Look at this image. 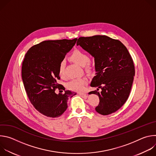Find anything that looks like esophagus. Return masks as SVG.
Listing matches in <instances>:
<instances>
[{"label": "esophagus", "instance_id": "34e87169", "mask_svg": "<svg viewBox=\"0 0 156 156\" xmlns=\"http://www.w3.org/2000/svg\"><path fill=\"white\" fill-rule=\"evenodd\" d=\"M78 94L79 95H80V96H84V97H87V94L85 93H81V92H79V93H78Z\"/></svg>", "mask_w": 156, "mask_h": 156}]
</instances>
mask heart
<instances>
[{"label":"heart","instance_id":"b5f03b06","mask_svg":"<svg viewBox=\"0 0 156 156\" xmlns=\"http://www.w3.org/2000/svg\"><path fill=\"white\" fill-rule=\"evenodd\" d=\"M69 59L80 66H84L85 69L87 71H91L93 69V65L89 60L87 54L82 51L78 49L75 50L69 57ZM64 68L65 63L62 62L58 66V75L61 77L64 76ZM87 83L88 80L86 77L76 78L69 82L66 84V87L69 90L81 92L84 91L85 86Z\"/></svg>","mask_w":156,"mask_h":156}]
</instances>
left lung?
<instances>
[{
	"label": "left lung",
	"mask_w": 156,
	"mask_h": 156,
	"mask_svg": "<svg viewBox=\"0 0 156 156\" xmlns=\"http://www.w3.org/2000/svg\"><path fill=\"white\" fill-rule=\"evenodd\" d=\"M76 44L94 57L96 73L90 85L97 90L89 94L99 98L96 111L103 115L116 112L128 99L135 73L128 51L120 41L107 36L80 37Z\"/></svg>",
	"instance_id": "left-lung-1"
}]
</instances>
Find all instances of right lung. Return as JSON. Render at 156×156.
Segmentation results:
<instances>
[{
	"label": "right lung",
	"instance_id": "right-lung-1",
	"mask_svg": "<svg viewBox=\"0 0 156 156\" xmlns=\"http://www.w3.org/2000/svg\"><path fill=\"white\" fill-rule=\"evenodd\" d=\"M77 38L69 40L44 41L31 47L26 54L21 68V76L28 97L34 107L48 117H58L67 108L70 98L75 93L65 91L57 83L60 78L58 66L75 46Z\"/></svg>",
	"mask_w": 156,
	"mask_h": 156
}]
</instances>
